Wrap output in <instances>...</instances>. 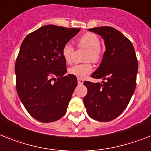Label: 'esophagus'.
Instances as JSON below:
<instances>
[{"label": "esophagus", "instance_id": "esophagus-1", "mask_svg": "<svg viewBox=\"0 0 151 151\" xmlns=\"http://www.w3.org/2000/svg\"><path fill=\"white\" fill-rule=\"evenodd\" d=\"M77 80H78V85H82V84H83V83H84V80H83V78H78V79H77Z\"/></svg>", "mask_w": 151, "mask_h": 151}]
</instances>
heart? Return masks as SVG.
I'll list each match as a JSON object with an SVG mask.
<instances>
[{
    "instance_id": "obj_1",
    "label": "heart",
    "mask_w": 151,
    "mask_h": 151,
    "mask_svg": "<svg viewBox=\"0 0 151 151\" xmlns=\"http://www.w3.org/2000/svg\"><path fill=\"white\" fill-rule=\"evenodd\" d=\"M79 47L88 48V52L86 54V61L98 62L101 57L100 39L94 33L88 32L82 35L78 40ZM74 48L69 43L65 44L62 47V55L67 63H70L73 59V54ZM93 70V66L91 63L87 62L84 64H77L68 68V73L79 78L87 77Z\"/></svg>"
}]
</instances>
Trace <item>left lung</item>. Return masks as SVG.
Segmentation results:
<instances>
[{
  "instance_id": "left-lung-1",
  "label": "left lung",
  "mask_w": 151,
  "mask_h": 151,
  "mask_svg": "<svg viewBox=\"0 0 151 151\" xmlns=\"http://www.w3.org/2000/svg\"><path fill=\"white\" fill-rule=\"evenodd\" d=\"M89 32L104 40L106 51L99 66L92 74L102 83L86 81L83 99L88 115L97 121L108 122L119 116L127 106L136 88L138 62L131 42L112 27H98Z\"/></svg>"
}]
</instances>
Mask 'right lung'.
<instances>
[{
  "label": "right lung",
  "instance_id": "obj_1",
  "mask_svg": "<svg viewBox=\"0 0 151 151\" xmlns=\"http://www.w3.org/2000/svg\"><path fill=\"white\" fill-rule=\"evenodd\" d=\"M79 30L48 24L28 35L22 43L15 63L16 89L24 106L38 121H56L66 113L78 83L75 76L65 75L62 49Z\"/></svg>",
  "mask_w": 151,
  "mask_h": 151
}]
</instances>
